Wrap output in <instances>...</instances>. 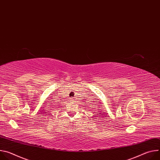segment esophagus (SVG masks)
Segmentation results:
<instances>
[{
    "mask_svg": "<svg viewBox=\"0 0 160 160\" xmlns=\"http://www.w3.org/2000/svg\"><path fill=\"white\" fill-rule=\"evenodd\" d=\"M71 101H72V100H71Z\"/></svg>",
    "mask_w": 160,
    "mask_h": 160,
    "instance_id": "34e87169",
    "label": "esophagus"
}]
</instances>
